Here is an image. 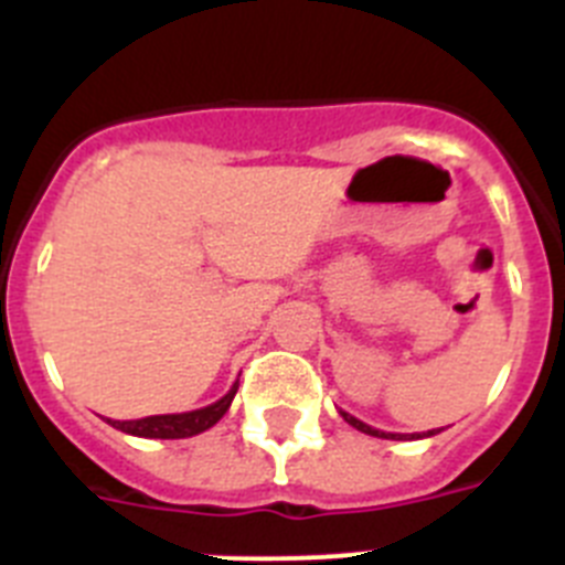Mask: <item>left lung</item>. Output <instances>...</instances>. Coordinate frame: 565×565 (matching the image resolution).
<instances>
[{"instance_id": "obj_1", "label": "left lung", "mask_w": 565, "mask_h": 565, "mask_svg": "<svg viewBox=\"0 0 565 565\" xmlns=\"http://www.w3.org/2000/svg\"><path fill=\"white\" fill-rule=\"evenodd\" d=\"M340 416H343L345 422H349V425H352V428H358V430H363V434H369V436H377V439H419V434H411V436H403V434H385V430H377V428H371V425H365V422H360L358 416H352V414H345V411H340ZM434 434H439V430H428V434H422V436H434Z\"/></svg>"}]
</instances>
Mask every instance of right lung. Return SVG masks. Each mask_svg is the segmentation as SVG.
I'll use <instances>...</instances> for the list:
<instances>
[{"instance_id": "1", "label": "right lung", "mask_w": 565, "mask_h": 565, "mask_svg": "<svg viewBox=\"0 0 565 565\" xmlns=\"http://www.w3.org/2000/svg\"><path fill=\"white\" fill-rule=\"evenodd\" d=\"M238 383L227 391L222 399H216L213 405L200 411H188V414H160V416H146V419H106L111 428L124 430L131 436H143V439H188V436H196L202 430L213 428L222 416L231 408L233 396H236Z\"/></svg>"}]
</instances>
